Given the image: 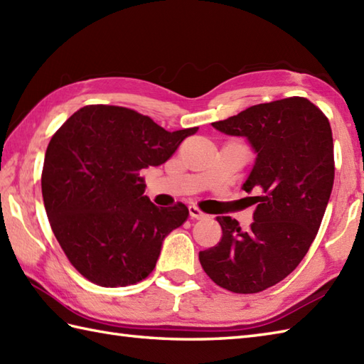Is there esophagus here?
I'll list each match as a JSON object with an SVG mask.
<instances>
[{
  "label": "esophagus",
  "mask_w": 364,
  "mask_h": 364,
  "mask_svg": "<svg viewBox=\"0 0 364 364\" xmlns=\"http://www.w3.org/2000/svg\"><path fill=\"white\" fill-rule=\"evenodd\" d=\"M189 214H191L192 219H205V218H206V215H205L202 211H200L197 206H194V205L189 206Z\"/></svg>",
  "instance_id": "1"
}]
</instances>
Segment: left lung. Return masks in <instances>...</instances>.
<instances>
[{"label":"left lung","mask_w":364,"mask_h":364,"mask_svg":"<svg viewBox=\"0 0 364 364\" xmlns=\"http://www.w3.org/2000/svg\"><path fill=\"white\" fill-rule=\"evenodd\" d=\"M213 127L245 137L257 154L242 189L257 203L250 230L218 218L220 242L198 253L211 280L231 292L264 291L288 277L314 241L335 178L328 119L310 100L255 105Z\"/></svg>","instance_id":"1"}]
</instances>
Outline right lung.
<instances>
[{"mask_svg":"<svg viewBox=\"0 0 364 364\" xmlns=\"http://www.w3.org/2000/svg\"><path fill=\"white\" fill-rule=\"evenodd\" d=\"M198 128L170 131L120 106L90 105L51 137L42 196L59 245L81 275L115 288L144 280L170 231L188 220L183 203L158 208L144 196L156 167Z\"/></svg>","mask_w":364,"mask_h":364,"instance_id":"obj_1","label":"right lung"}]
</instances>
